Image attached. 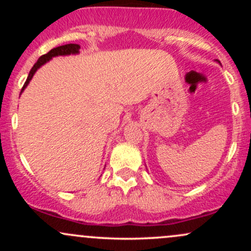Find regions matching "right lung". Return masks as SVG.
Wrapping results in <instances>:
<instances>
[{"instance_id": "right-lung-1", "label": "right lung", "mask_w": 251, "mask_h": 251, "mask_svg": "<svg viewBox=\"0 0 251 251\" xmlns=\"http://www.w3.org/2000/svg\"><path fill=\"white\" fill-rule=\"evenodd\" d=\"M79 50H80V46L79 45H75V43H68V45H63V46H59V47L56 48H53V50H50L48 51L47 54H45V55L40 56V59L37 60L35 65L33 66V68H31L29 74H28V77L27 80H25L24 87L21 89V93L22 91L27 87V85L29 83L30 79L33 77L34 74H35V72L37 71V68H40L43 63H46L48 61V60H50L53 56H57V55H70V54H76L79 53Z\"/></svg>"}]
</instances>
